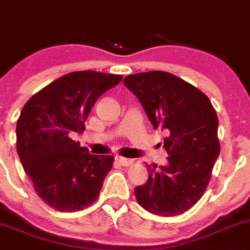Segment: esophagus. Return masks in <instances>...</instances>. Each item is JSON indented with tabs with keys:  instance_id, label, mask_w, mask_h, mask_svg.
Wrapping results in <instances>:
<instances>
[{
	"instance_id": "1",
	"label": "esophagus",
	"mask_w": 250,
	"mask_h": 250,
	"mask_svg": "<svg viewBox=\"0 0 250 250\" xmlns=\"http://www.w3.org/2000/svg\"><path fill=\"white\" fill-rule=\"evenodd\" d=\"M115 160H117L118 163L122 164L123 166H125V167L131 166V165L135 163V161H133L132 159H126V158H123V156H117V158H115Z\"/></svg>"
}]
</instances>
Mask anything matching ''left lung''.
<instances>
[{"label": "left lung", "instance_id": "1", "mask_svg": "<svg viewBox=\"0 0 250 250\" xmlns=\"http://www.w3.org/2000/svg\"><path fill=\"white\" fill-rule=\"evenodd\" d=\"M154 128L167 132L164 148L168 165H146L149 178L135 189L138 205L148 212L174 217L187 212L205 194L220 153L218 117L201 90L164 71L125 77Z\"/></svg>", "mask_w": 250, "mask_h": 250}]
</instances>
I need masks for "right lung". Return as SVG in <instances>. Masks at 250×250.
<instances>
[{"label":"right lung","instance_id":"obj_1","mask_svg":"<svg viewBox=\"0 0 250 250\" xmlns=\"http://www.w3.org/2000/svg\"><path fill=\"white\" fill-rule=\"evenodd\" d=\"M122 74L71 72L36 92L17 122V151L36 194L51 208L76 212L92 205L114 158L91 155L74 133L100 96L122 82Z\"/></svg>","mask_w":250,"mask_h":250}]
</instances>
